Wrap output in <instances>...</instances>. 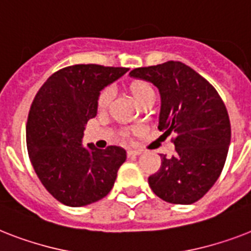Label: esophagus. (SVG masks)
<instances>
[{"label": "esophagus", "mask_w": 251, "mask_h": 251, "mask_svg": "<svg viewBox=\"0 0 251 251\" xmlns=\"http://www.w3.org/2000/svg\"><path fill=\"white\" fill-rule=\"evenodd\" d=\"M140 153H142V152H140L139 150H129V151H127V156H129V157H138Z\"/></svg>", "instance_id": "1"}]
</instances>
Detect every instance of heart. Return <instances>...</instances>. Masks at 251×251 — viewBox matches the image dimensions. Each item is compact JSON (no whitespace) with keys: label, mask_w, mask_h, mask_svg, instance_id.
I'll use <instances>...</instances> for the list:
<instances>
[{"label":"heart","mask_w":251,"mask_h":251,"mask_svg":"<svg viewBox=\"0 0 251 251\" xmlns=\"http://www.w3.org/2000/svg\"><path fill=\"white\" fill-rule=\"evenodd\" d=\"M129 91L132 95V98L135 99V101L139 104L140 101L144 100L147 97H151V95H154L153 87L151 86L150 83L146 82V81H140V79H136V81H132L129 83ZM112 97H113V91H112L111 87H105L99 93V97H98V109L99 111H104L107 109L109 103L112 100Z\"/></svg>","instance_id":"heart-1"}]
</instances>
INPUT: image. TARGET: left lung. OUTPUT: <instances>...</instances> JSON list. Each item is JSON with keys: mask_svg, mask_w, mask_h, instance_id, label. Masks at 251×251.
Returning a JSON list of instances; mask_svg holds the SVG:
<instances>
[{"mask_svg": "<svg viewBox=\"0 0 251 251\" xmlns=\"http://www.w3.org/2000/svg\"><path fill=\"white\" fill-rule=\"evenodd\" d=\"M130 76L157 87L158 129L176 135L174 156L160 154L150 187L166 202H196L217 182L227 158L231 124L225 103L213 85L180 62L135 68Z\"/></svg>", "mask_w": 251, "mask_h": 251, "instance_id": "8db88e82", "label": "left lung"}]
</instances>
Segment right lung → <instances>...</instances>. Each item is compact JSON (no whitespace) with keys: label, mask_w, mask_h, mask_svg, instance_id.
Here are the masks:
<instances>
[{"label":"right lung","mask_w":251,"mask_h":251,"mask_svg":"<svg viewBox=\"0 0 251 251\" xmlns=\"http://www.w3.org/2000/svg\"><path fill=\"white\" fill-rule=\"evenodd\" d=\"M129 68L76 64L49 77L30 105L26 148L38 179L67 206H86L115 184L126 151L82 144L83 131L98 113V97Z\"/></svg>","instance_id":"right-lung-1"}]
</instances>
